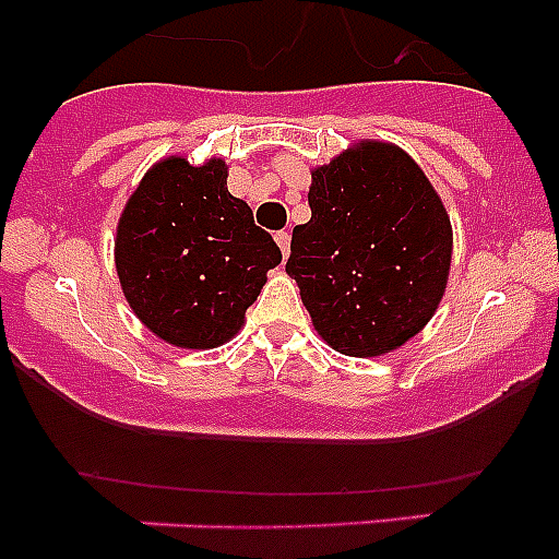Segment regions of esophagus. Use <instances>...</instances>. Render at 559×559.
I'll list each match as a JSON object with an SVG mask.
<instances>
[{"mask_svg":"<svg viewBox=\"0 0 559 559\" xmlns=\"http://www.w3.org/2000/svg\"><path fill=\"white\" fill-rule=\"evenodd\" d=\"M274 240H276V246H280V251H283V260H288V254H290V235H288V231H276Z\"/></svg>","mask_w":559,"mask_h":559,"instance_id":"esophagus-1","label":"esophagus"}]
</instances>
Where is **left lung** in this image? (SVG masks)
I'll return each mask as SVG.
<instances>
[{
    "mask_svg": "<svg viewBox=\"0 0 559 559\" xmlns=\"http://www.w3.org/2000/svg\"><path fill=\"white\" fill-rule=\"evenodd\" d=\"M308 204L285 271L316 333L353 358L400 349L448 288L453 229L439 192L403 147L360 140L310 170Z\"/></svg>",
    "mask_w": 559,
    "mask_h": 559,
    "instance_id": "8db88e82",
    "label": "left lung"
}]
</instances>
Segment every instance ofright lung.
Segmentation results:
<instances>
[{
  "instance_id": "right-lung-1",
  "label": "right lung",
  "mask_w": 559,
  "mask_h": 559,
  "mask_svg": "<svg viewBox=\"0 0 559 559\" xmlns=\"http://www.w3.org/2000/svg\"><path fill=\"white\" fill-rule=\"evenodd\" d=\"M229 167L165 156L122 206L114 265L133 316L181 349H212L240 333L283 254L226 190Z\"/></svg>"
}]
</instances>
